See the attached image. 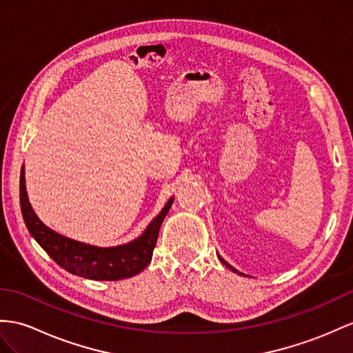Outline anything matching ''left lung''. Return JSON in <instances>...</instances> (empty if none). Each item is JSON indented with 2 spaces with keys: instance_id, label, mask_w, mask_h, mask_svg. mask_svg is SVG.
<instances>
[{
  "instance_id": "8db88e82",
  "label": "left lung",
  "mask_w": 353,
  "mask_h": 353,
  "mask_svg": "<svg viewBox=\"0 0 353 353\" xmlns=\"http://www.w3.org/2000/svg\"><path fill=\"white\" fill-rule=\"evenodd\" d=\"M217 256H219V259H220V262H221V263H223V265H226V266H228V268H229V270H232V271H234V272H236V274H239V276H244V277H247V276H245V274H243V272H239V271H236V270H235V268H234V266H232V265H229V263H228V262H226V261H225V259H223V257H221V256H220V254H217Z\"/></svg>"
}]
</instances>
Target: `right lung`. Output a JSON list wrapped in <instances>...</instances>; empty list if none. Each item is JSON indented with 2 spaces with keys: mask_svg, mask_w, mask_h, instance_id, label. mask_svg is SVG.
Instances as JSON below:
<instances>
[{
  "mask_svg": "<svg viewBox=\"0 0 353 353\" xmlns=\"http://www.w3.org/2000/svg\"><path fill=\"white\" fill-rule=\"evenodd\" d=\"M19 185L22 217L31 236L65 271L77 277L100 281L130 279L147 268L157 243L161 223L174 202L172 196L159 216L154 217L142 235L134 238L133 241L115 247H97L59 235L37 217L28 201L23 166Z\"/></svg>",
  "mask_w": 353,
  "mask_h": 353,
  "instance_id": "obj_1",
  "label": "right lung"
}]
</instances>
